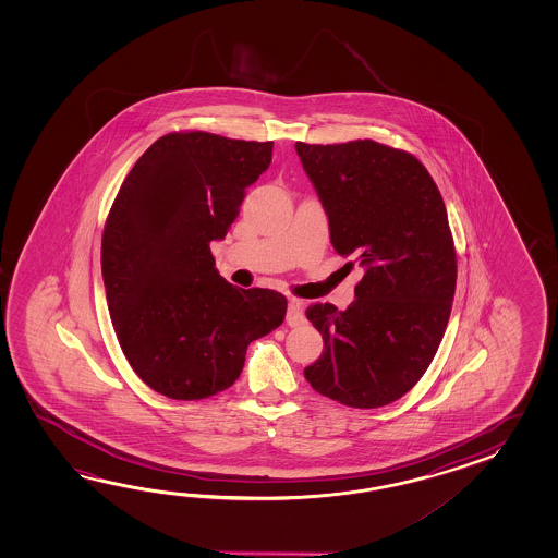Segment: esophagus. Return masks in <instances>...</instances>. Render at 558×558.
Returning a JSON list of instances; mask_svg holds the SVG:
<instances>
[{"label": "esophagus", "instance_id": "esophagus-1", "mask_svg": "<svg viewBox=\"0 0 558 558\" xmlns=\"http://www.w3.org/2000/svg\"><path fill=\"white\" fill-rule=\"evenodd\" d=\"M287 323L291 327H296L303 323V303L299 299H289V308H287Z\"/></svg>", "mask_w": 558, "mask_h": 558}]
</instances>
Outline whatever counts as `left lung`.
Returning <instances> with one entry per match:
<instances>
[{"mask_svg": "<svg viewBox=\"0 0 558 558\" xmlns=\"http://www.w3.org/2000/svg\"><path fill=\"white\" fill-rule=\"evenodd\" d=\"M295 149L332 247L365 267L344 311H305L325 343L305 379L337 403L377 409L415 387L449 323L457 253L445 202L427 167L403 149L373 140Z\"/></svg>", "mask_w": 558, "mask_h": 558, "instance_id": "obj_1", "label": "left lung"}]
</instances>
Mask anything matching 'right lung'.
Listing matches in <instances>:
<instances>
[{
    "label": "right lung",
    "mask_w": 558,
    "mask_h": 558,
    "mask_svg": "<svg viewBox=\"0 0 558 558\" xmlns=\"http://www.w3.org/2000/svg\"><path fill=\"white\" fill-rule=\"evenodd\" d=\"M271 154L274 142L167 133L137 159L109 209L101 274L111 323L137 377L169 399L226 391L251 341L283 323L281 293L227 283L209 250Z\"/></svg>",
    "instance_id": "right-lung-1"
}]
</instances>
